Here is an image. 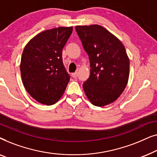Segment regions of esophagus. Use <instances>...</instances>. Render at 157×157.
Returning a JSON list of instances; mask_svg holds the SVG:
<instances>
[{"mask_svg": "<svg viewBox=\"0 0 157 157\" xmlns=\"http://www.w3.org/2000/svg\"><path fill=\"white\" fill-rule=\"evenodd\" d=\"M77 76H78V72H75L74 74H72L73 78H76Z\"/></svg>", "mask_w": 157, "mask_h": 157, "instance_id": "esophagus-1", "label": "esophagus"}]
</instances>
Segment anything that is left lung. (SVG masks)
Wrapping results in <instances>:
<instances>
[{"instance_id": "8db88e82", "label": "left lung", "mask_w": 157, "mask_h": 157, "mask_svg": "<svg viewBox=\"0 0 157 157\" xmlns=\"http://www.w3.org/2000/svg\"><path fill=\"white\" fill-rule=\"evenodd\" d=\"M89 55L91 73L83 84L92 104L104 106L123 93L129 76V59L123 44L99 25L76 26Z\"/></svg>"}]
</instances>
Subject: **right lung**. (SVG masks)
I'll use <instances>...</instances> for the list:
<instances>
[{
    "label": "right lung",
    "mask_w": 157,
    "mask_h": 157,
    "mask_svg": "<svg viewBox=\"0 0 157 157\" xmlns=\"http://www.w3.org/2000/svg\"><path fill=\"white\" fill-rule=\"evenodd\" d=\"M72 31L73 27H59L43 31L32 38L23 51L20 68L23 86L40 104L56 103L69 82L62 50Z\"/></svg>",
    "instance_id": "1"
}]
</instances>
